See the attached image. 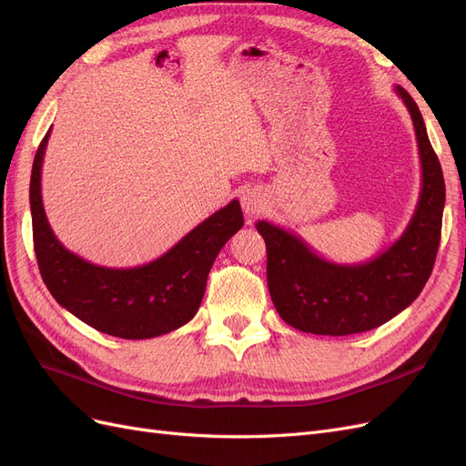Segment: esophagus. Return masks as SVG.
<instances>
[{"instance_id": "esophagus-1", "label": "esophagus", "mask_w": 466, "mask_h": 466, "mask_svg": "<svg viewBox=\"0 0 466 466\" xmlns=\"http://www.w3.org/2000/svg\"><path fill=\"white\" fill-rule=\"evenodd\" d=\"M241 209L248 217H255L265 211V196H262L257 188H249L241 194Z\"/></svg>"}]
</instances>
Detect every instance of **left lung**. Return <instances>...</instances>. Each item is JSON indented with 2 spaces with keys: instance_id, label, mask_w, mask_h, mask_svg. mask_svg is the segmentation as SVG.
<instances>
[{
  "instance_id": "1",
  "label": "left lung",
  "mask_w": 466,
  "mask_h": 466,
  "mask_svg": "<svg viewBox=\"0 0 466 466\" xmlns=\"http://www.w3.org/2000/svg\"><path fill=\"white\" fill-rule=\"evenodd\" d=\"M417 135L420 194L406 230L394 244L360 265L319 257L297 234L268 220L257 230L267 244V281L274 307L291 328L314 335H352L392 319L431 278L441 234L446 185L438 156L411 95L396 86Z\"/></svg>"
}]
</instances>
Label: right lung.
Masks as SVG:
<instances>
[{
	"label": "right lung",
	"mask_w": 466,
	"mask_h": 466,
	"mask_svg": "<svg viewBox=\"0 0 466 466\" xmlns=\"http://www.w3.org/2000/svg\"><path fill=\"white\" fill-rule=\"evenodd\" d=\"M49 133L34 157L30 211L37 267L55 300L96 331L119 339H152L185 326L201 305L218 251L244 227L239 201L232 199L148 265L96 267L68 251L49 227L42 201Z\"/></svg>",
	"instance_id": "right-lung-1"
}]
</instances>
